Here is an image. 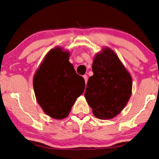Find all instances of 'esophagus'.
<instances>
[{
  "instance_id": "34e87169",
  "label": "esophagus",
  "mask_w": 159,
  "mask_h": 159,
  "mask_svg": "<svg viewBox=\"0 0 159 159\" xmlns=\"http://www.w3.org/2000/svg\"><path fill=\"white\" fill-rule=\"evenodd\" d=\"M83 78L84 79V81H85V84H86L87 82H88V75H83Z\"/></svg>"
}]
</instances>
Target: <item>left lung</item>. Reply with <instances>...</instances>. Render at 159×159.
I'll return each instance as SVG.
<instances>
[{
    "label": "left lung",
    "instance_id": "obj_1",
    "mask_svg": "<svg viewBox=\"0 0 159 159\" xmlns=\"http://www.w3.org/2000/svg\"><path fill=\"white\" fill-rule=\"evenodd\" d=\"M84 97L93 113L100 119H111L127 105L132 93V77L118 56L104 48L93 63Z\"/></svg>",
    "mask_w": 159,
    "mask_h": 159
}]
</instances>
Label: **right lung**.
I'll return each instance as SVG.
<instances>
[{
    "mask_svg": "<svg viewBox=\"0 0 159 159\" xmlns=\"http://www.w3.org/2000/svg\"><path fill=\"white\" fill-rule=\"evenodd\" d=\"M69 53L61 48L50 51L34 77L37 101L45 113L56 119L69 116L76 99L84 92V78L69 61Z\"/></svg>",
    "mask_w": 159,
    "mask_h": 159,
    "instance_id": "obj_1",
    "label": "right lung"
}]
</instances>
